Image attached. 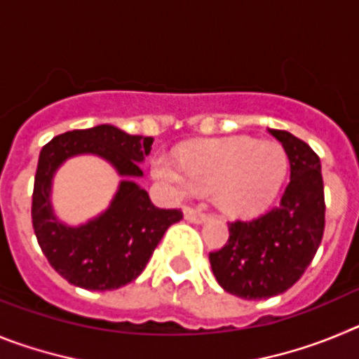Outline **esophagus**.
Here are the masks:
<instances>
[{"mask_svg": "<svg viewBox=\"0 0 359 359\" xmlns=\"http://www.w3.org/2000/svg\"><path fill=\"white\" fill-rule=\"evenodd\" d=\"M185 219L190 221V223H203V221H207L208 214H205L203 210L194 207H187L185 208Z\"/></svg>", "mask_w": 359, "mask_h": 359, "instance_id": "1", "label": "esophagus"}]
</instances>
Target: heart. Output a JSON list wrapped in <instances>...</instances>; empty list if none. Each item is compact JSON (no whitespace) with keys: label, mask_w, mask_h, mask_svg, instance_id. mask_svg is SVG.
<instances>
[{"label":"heart","mask_w":359,"mask_h":359,"mask_svg":"<svg viewBox=\"0 0 359 359\" xmlns=\"http://www.w3.org/2000/svg\"><path fill=\"white\" fill-rule=\"evenodd\" d=\"M286 169L280 145L246 136L192 144L183 151L182 167L165 156L152 165L154 176L180 192L215 190L219 207L236 215L253 214L271 203Z\"/></svg>","instance_id":"heart-1"}]
</instances>
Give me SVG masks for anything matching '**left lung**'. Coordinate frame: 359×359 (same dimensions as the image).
Wrapping results in <instances>:
<instances>
[{"instance_id":"1","label":"left lung","mask_w":359,"mask_h":359,"mask_svg":"<svg viewBox=\"0 0 359 359\" xmlns=\"http://www.w3.org/2000/svg\"><path fill=\"white\" fill-rule=\"evenodd\" d=\"M290 158V183L277 207L259 217L228 224L230 237L210 252L219 286L244 300H261L290 290L315 259L325 228L320 158L306 142L269 129Z\"/></svg>"}]
</instances>
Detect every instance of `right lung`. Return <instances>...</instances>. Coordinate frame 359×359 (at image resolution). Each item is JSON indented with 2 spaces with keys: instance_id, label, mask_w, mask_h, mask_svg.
Returning <instances> with one entry per match:
<instances>
[{
  "instance_id": "add662e5",
  "label": "right lung",
  "mask_w": 359,
  "mask_h": 359,
  "mask_svg": "<svg viewBox=\"0 0 359 359\" xmlns=\"http://www.w3.org/2000/svg\"><path fill=\"white\" fill-rule=\"evenodd\" d=\"M154 138L135 136L113 126L75 129L55 136L41 149L37 161L32 226L50 266L73 286L111 291L135 280L147 266L170 224L183 219L182 208H158L135 182H122L109 210L81 228L53 217L50 182L66 158L93 152L115 165L122 176H142L138 167Z\"/></svg>"
}]
</instances>
